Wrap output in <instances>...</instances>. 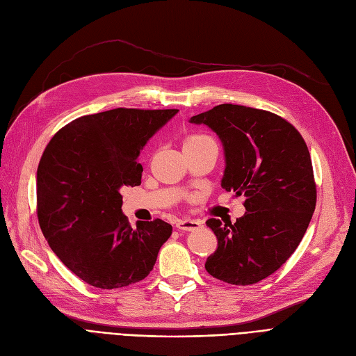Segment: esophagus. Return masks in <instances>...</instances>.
<instances>
[{
  "label": "esophagus",
  "instance_id": "obj_1",
  "mask_svg": "<svg viewBox=\"0 0 356 356\" xmlns=\"http://www.w3.org/2000/svg\"><path fill=\"white\" fill-rule=\"evenodd\" d=\"M201 226H202L201 222L192 220V219H181V220H177V223H176L177 229H180V231H188V232L197 231V229H200Z\"/></svg>",
  "mask_w": 356,
  "mask_h": 356
}]
</instances>
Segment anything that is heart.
I'll list each match as a JSON object with an SVG mask.
<instances>
[{"label": "heart", "mask_w": 356, "mask_h": 356, "mask_svg": "<svg viewBox=\"0 0 356 356\" xmlns=\"http://www.w3.org/2000/svg\"><path fill=\"white\" fill-rule=\"evenodd\" d=\"M207 142H214L211 137L209 136H204V134H191L188 136L185 142H183V147H191V146H198L202 143H207Z\"/></svg>", "instance_id": "obj_1"}]
</instances>
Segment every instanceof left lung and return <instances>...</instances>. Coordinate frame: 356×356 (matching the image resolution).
<instances>
[{
	"label": "left lung",
	"mask_w": 356,
	"mask_h": 356,
	"mask_svg": "<svg viewBox=\"0 0 356 356\" xmlns=\"http://www.w3.org/2000/svg\"><path fill=\"white\" fill-rule=\"evenodd\" d=\"M189 122L219 136L222 188L247 198V211L235 223L207 220L217 248L205 269L227 284H256L294 253L312 219L316 186L311 154L300 133L268 111L223 103Z\"/></svg>",
	"instance_id": "left-lung-1"
}]
</instances>
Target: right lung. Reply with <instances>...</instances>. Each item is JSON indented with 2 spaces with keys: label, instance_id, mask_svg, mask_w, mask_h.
Instances as JSON below:
<instances>
[{
  "label": "right lung",
  "instance_id": "1",
  "mask_svg": "<svg viewBox=\"0 0 356 356\" xmlns=\"http://www.w3.org/2000/svg\"><path fill=\"white\" fill-rule=\"evenodd\" d=\"M177 109H111L57 131L37 170V211L53 253L78 278L103 290L145 280L173 227L161 219L133 229L124 186H139L147 140Z\"/></svg>",
  "mask_w": 356,
  "mask_h": 356
}]
</instances>
